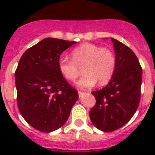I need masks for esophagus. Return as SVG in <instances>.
Listing matches in <instances>:
<instances>
[{
    "instance_id": "obj_1",
    "label": "esophagus",
    "mask_w": 155,
    "mask_h": 155,
    "mask_svg": "<svg viewBox=\"0 0 155 155\" xmlns=\"http://www.w3.org/2000/svg\"><path fill=\"white\" fill-rule=\"evenodd\" d=\"M78 94H79V97H82L84 95V92H81V91H78Z\"/></svg>"
}]
</instances>
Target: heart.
I'll use <instances>...</instances> for the list:
<instances>
[{
	"label": "heart",
	"instance_id": "1",
	"mask_svg": "<svg viewBox=\"0 0 155 155\" xmlns=\"http://www.w3.org/2000/svg\"><path fill=\"white\" fill-rule=\"evenodd\" d=\"M71 58L61 55L58 68L63 77L74 81L80 75L82 68L84 73L77 85L81 88L93 87L97 82L107 84L113 77L117 68V58L109 48L94 43H83L71 52Z\"/></svg>",
	"mask_w": 155,
	"mask_h": 155
}]
</instances>
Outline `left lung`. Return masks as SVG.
Returning <instances> with one entry per match:
<instances>
[{
  "label": "left lung",
  "instance_id": "left-lung-1",
  "mask_svg": "<svg viewBox=\"0 0 155 155\" xmlns=\"http://www.w3.org/2000/svg\"><path fill=\"white\" fill-rule=\"evenodd\" d=\"M115 50L117 68L106 87L92 92L95 104L89 112L95 127L112 132L125 125L139 105L142 68L132 50L111 38Z\"/></svg>",
  "mask_w": 155,
  "mask_h": 155
}]
</instances>
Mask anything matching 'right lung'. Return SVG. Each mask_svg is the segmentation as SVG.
Segmentation results:
<instances>
[{
    "label": "right lung",
    "instance_id": "add662e5",
    "mask_svg": "<svg viewBox=\"0 0 155 155\" xmlns=\"http://www.w3.org/2000/svg\"><path fill=\"white\" fill-rule=\"evenodd\" d=\"M75 43L44 38L24 52L15 71L18 109L25 121L41 132L62 127L79 98L58 68L61 54Z\"/></svg>",
    "mask_w": 155,
    "mask_h": 155
}]
</instances>
